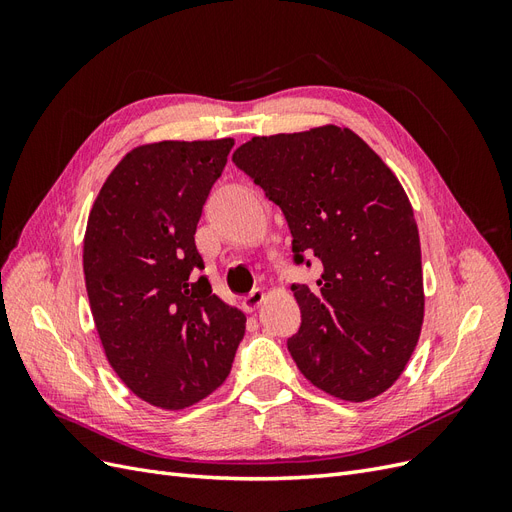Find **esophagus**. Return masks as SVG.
Wrapping results in <instances>:
<instances>
[{"label": "esophagus", "instance_id": "obj_1", "mask_svg": "<svg viewBox=\"0 0 512 512\" xmlns=\"http://www.w3.org/2000/svg\"><path fill=\"white\" fill-rule=\"evenodd\" d=\"M262 301H265V292L256 288L243 299V309L245 312H254V309H258L262 305Z\"/></svg>", "mask_w": 512, "mask_h": 512}]
</instances>
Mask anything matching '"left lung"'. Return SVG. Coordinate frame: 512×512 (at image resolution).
<instances>
[{
  "instance_id": "1",
  "label": "left lung",
  "mask_w": 512,
  "mask_h": 512,
  "mask_svg": "<svg viewBox=\"0 0 512 512\" xmlns=\"http://www.w3.org/2000/svg\"><path fill=\"white\" fill-rule=\"evenodd\" d=\"M282 209L297 265L320 260L314 288L292 284L301 327L288 350L324 393L367 401L401 376L423 327L421 241L410 200L348 128L254 136L232 153Z\"/></svg>"
}]
</instances>
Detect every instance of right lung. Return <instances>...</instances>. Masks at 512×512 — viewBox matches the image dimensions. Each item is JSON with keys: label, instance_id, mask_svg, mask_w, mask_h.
Wrapping results in <instances>:
<instances>
[{"label": "right lung", "instance_id": "add662e5", "mask_svg": "<svg viewBox=\"0 0 512 512\" xmlns=\"http://www.w3.org/2000/svg\"><path fill=\"white\" fill-rule=\"evenodd\" d=\"M232 138L132 149L89 213L83 269L106 359L147 404L183 410L226 380L245 316L211 292L194 235Z\"/></svg>", "mask_w": 512, "mask_h": 512}]
</instances>
